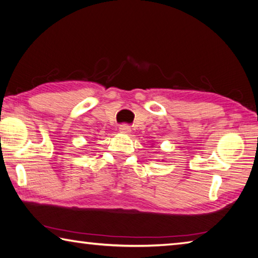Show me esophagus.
<instances>
[{"mask_svg": "<svg viewBox=\"0 0 258 258\" xmlns=\"http://www.w3.org/2000/svg\"><path fill=\"white\" fill-rule=\"evenodd\" d=\"M119 131H120V133L130 134L131 133V127L127 124H122L119 126Z\"/></svg>", "mask_w": 258, "mask_h": 258, "instance_id": "34e87169", "label": "esophagus"}]
</instances>
